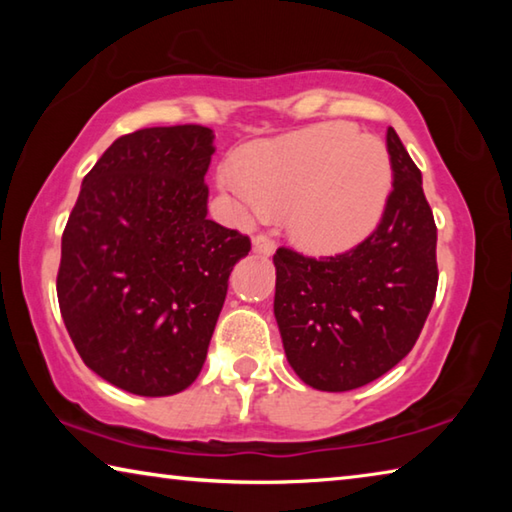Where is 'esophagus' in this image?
Instances as JSON below:
<instances>
[{
    "label": "esophagus",
    "instance_id": "1",
    "mask_svg": "<svg viewBox=\"0 0 512 512\" xmlns=\"http://www.w3.org/2000/svg\"><path fill=\"white\" fill-rule=\"evenodd\" d=\"M253 250L259 255H273L275 253V241L271 237L259 235L253 239Z\"/></svg>",
    "mask_w": 512,
    "mask_h": 512
}]
</instances>
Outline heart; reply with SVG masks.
<instances>
[{
	"instance_id": "heart-1",
	"label": "heart",
	"mask_w": 512,
	"mask_h": 512,
	"mask_svg": "<svg viewBox=\"0 0 512 512\" xmlns=\"http://www.w3.org/2000/svg\"><path fill=\"white\" fill-rule=\"evenodd\" d=\"M219 185L255 214H287L291 237L314 253H339L368 237L391 196L381 140L348 124H320L273 140L244 167L223 164Z\"/></svg>"
}]
</instances>
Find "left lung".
<instances>
[{"label": "left lung", "mask_w": 512, "mask_h": 512, "mask_svg": "<svg viewBox=\"0 0 512 512\" xmlns=\"http://www.w3.org/2000/svg\"><path fill=\"white\" fill-rule=\"evenodd\" d=\"M393 192L377 230L348 253L311 259L273 255L284 354L316 391L366 386L397 366L418 341L438 287L436 223L422 173L388 128Z\"/></svg>", "instance_id": "8db88e82"}]
</instances>
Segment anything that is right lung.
<instances>
[{
  "instance_id": "1",
  "label": "right lung",
  "mask_w": 512,
  "mask_h": 512,
  "mask_svg": "<svg viewBox=\"0 0 512 512\" xmlns=\"http://www.w3.org/2000/svg\"><path fill=\"white\" fill-rule=\"evenodd\" d=\"M205 126L142 128L108 146L63 232L58 305L74 348L121 391L164 397L201 372L232 266L250 241L207 219Z\"/></svg>"
}]
</instances>
